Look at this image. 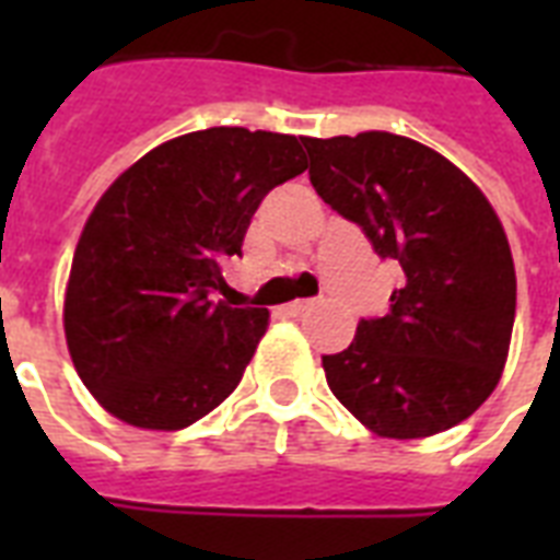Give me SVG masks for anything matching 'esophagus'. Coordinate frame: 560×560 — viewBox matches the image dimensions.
Instances as JSON below:
<instances>
[{
    "instance_id": "34e87169",
    "label": "esophagus",
    "mask_w": 560,
    "mask_h": 560,
    "mask_svg": "<svg viewBox=\"0 0 560 560\" xmlns=\"http://www.w3.org/2000/svg\"><path fill=\"white\" fill-rule=\"evenodd\" d=\"M311 305H314V302H311V299H296V302H290V305H284V314H290V316H302Z\"/></svg>"
}]
</instances>
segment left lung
Here are the masks:
<instances>
[{
	"instance_id": "1",
	"label": "left lung",
	"mask_w": 560,
	"mask_h": 560,
	"mask_svg": "<svg viewBox=\"0 0 560 560\" xmlns=\"http://www.w3.org/2000/svg\"><path fill=\"white\" fill-rule=\"evenodd\" d=\"M316 194L404 270L389 314L325 354L342 407L383 439H424L474 416L503 374L517 305L503 223L465 174L407 136L305 139Z\"/></svg>"
}]
</instances>
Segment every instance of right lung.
Segmentation results:
<instances>
[{
  "label": "right lung",
  "mask_w": 560,
  "mask_h": 560,
  "mask_svg": "<svg viewBox=\"0 0 560 560\" xmlns=\"http://www.w3.org/2000/svg\"><path fill=\"white\" fill-rule=\"evenodd\" d=\"M305 139L209 127L171 139L104 191L81 232L63 305L83 386L116 418L183 430L235 392L267 307L211 290L261 200L307 168Z\"/></svg>",
  "instance_id": "1"
}]
</instances>
